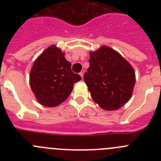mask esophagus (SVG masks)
Listing matches in <instances>:
<instances>
[{
	"instance_id": "34e87169",
	"label": "esophagus",
	"mask_w": 161,
	"mask_h": 161,
	"mask_svg": "<svg viewBox=\"0 0 161 161\" xmlns=\"http://www.w3.org/2000/svg\"><path fill=\"white\" fill-rule=\"evenodd\" d=\"M84 72H85V71H84V70H82V71H81V72L80 73H79V75H80V76H81V77H83V75H84Z\"/></svg>"
}]
</instances>
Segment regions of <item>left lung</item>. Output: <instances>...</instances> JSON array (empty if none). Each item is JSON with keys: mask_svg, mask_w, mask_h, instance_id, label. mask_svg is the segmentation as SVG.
<instances>
[{"mask_svg": "<svg viewBox=\"0 0 161 161\" xmlns=\"http://www.w3.org/2000/svg\"><path fill=\"white\" fill-rule=\"evenodd\" d=\"M90 67L83 75L92 100L105 111L124 106L136 83L132 66L118 52L102 46L90 53Z\"/></svg>", "mask_w": 161, "mask_h": 161, "instance_id": "8db88e82", "label": "left lung"}]
</instances>
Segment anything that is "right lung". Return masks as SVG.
I'll list each match as a JSON object with an SVG mask.
<instances>
[{
    "label": "right lung",
    "instance_id": "add662e5",
    "mask_svg": "<svg viewBox=\"0 0 161 161\" xmlns=\"http://www.w3.org/2000/svg\"><path fill=\"white\" fill-rule=\"evenodd\" d=\"M81 80L73 72L64 53L55 45L47 48L34 61L30 71V84L37 101L47 108H54L70 95L75 82Z\"/></svg>",
    "mask_w": 161,
    "mask_h": 161
}]
</instances>
